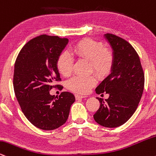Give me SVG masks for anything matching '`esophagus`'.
Masks as SVG:
<instances>
[{
  "label": "esophagus",
  "instance_id": "esophagus-1",
  "mask_svg": "<svg viewBox=\"0 0 156 156\" xmlns=\"http://www.w3.org/2000/svg\"><path fill=\"white\" fill-rule=\"evenodd\" d=\"M87 96H82V95H79V94H76L75 95V98H76V99H80V98H86Z\"/></svg>",
  "mask_w": 156,
  "mask_h": 156
}]
</instances>
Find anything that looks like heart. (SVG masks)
<instances>
[{
  "label": "heart",
  "mask_w": 156,
  "mask_h": 156,
  "mask_svg": "<svg viewBox=\"0 0 156 156\" xmlns=\"http://www.w3.org/2000/svg\"><path fill=\"white\" fill-rule=\"evenodd\" d=\"M77 58L90 61V71H94L99 77H104L110 72L113 65V55L109 49L104 48L103 44L92 39H84L78 42L71 49ZM74 60L67 52H63L56 62L58 70L63 76L71 74ZM96 84L94 76H74L67 82V87L75 93H88Z\"/></svg>",
  "instance_id": "1"
}]
</instances>
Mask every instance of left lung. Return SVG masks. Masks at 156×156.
Masks as SVG:
<instances>
[{"instance_id":"8db88e82","label":"left lung","mask_w":156,"mask_h":156,"mask_svg":"<svg viewBox=\"0 0 156 156\" xmlns=\"http://www.w3.org/2000/svg\"><path fill=\"white\" fill-rule=\"evenodd\" d=\"M104 38L112 49L113 65L96 93H108L109 98L105 101L96 98L100 107L93 118L104 127L116 128L127 122L136 110L144 90V75L140 57L129 42L113 34H104Z\"/></svg>"}]
</instances>
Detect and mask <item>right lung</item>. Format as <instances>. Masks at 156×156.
Wrapping results in <instances>:
<instances>
[{
  "mask_svg": "<svg viewBox=\"0 0 156 156\" xmlns=\"http://www.w3.org/2000/svg\"><path fill=\"white\" fill-rule=\"evenodd\" d=\"M68 43V38L41 35L27 42L16 58V98L23 114L38 129L50 131L63 125L75 101L71 93L63 92L59 97L49 93L55 82L61 80L56 62Z\"/></svg>",
  "mask_w": 156,
  "mask_h": 156,
  "instance_id": "right-lung-1",
  "label": "right lung"
}]
</instances>
